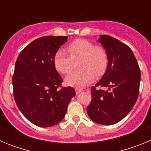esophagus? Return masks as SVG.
I'll list each match as a JSON object with an SVG mask.
<instances>
[{"label": "esophagus", "mask_w": 151, "mask_h": 151, "mask_svg": "<svg viewBox=\"0 0 151 151\" xmlns=\"http://www.w3.org/2000/svg\"><path fill=\"white\" fill-rule=\"evenodd\" d=\"M75 90H76V93L77 94H79L80 92H81V91H82V89H81V88H76L75 89Z\"/></svg>", "instance_id": "esophagus-1"}]
</instances>
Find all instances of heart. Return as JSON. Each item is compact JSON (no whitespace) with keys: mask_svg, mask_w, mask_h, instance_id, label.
Listing matches in <instances>:
<instances>
[{"mask_svg":"<svg viewBox=\"0 0 151 151\" xmlns=\"http://www.w3.org/2000/svg\"><path fill=\"white\" fill-rule=\"evenodd\" d=\"M69 54L63 49H59L54 55V66L63 74H68L73 69V60L81 58L80 70L69 75L65 83L75 87H84L94 81L95 75L100 76L106 71L108 66V55L106 50L95 46L88 40H75L68 46Z\"/></svg>","mask_w":151,"mask_h":151,"instance_id":"obj_1","label":"heart"}]
</instances>
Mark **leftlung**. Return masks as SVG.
<instances>
[{"label": "left lung", "instance_id": "1", "mask_svg": "<svg viewBox=\"0 0 151 151\" xmlns=\"http://www.w3.org/2000/svg\"><path fill=\"white\" fill-rule=\"evenodd\" d=\"M98 41L106 50L109 62L101 79L91 87L92 100L87 113L96 123L109 125L122 120L135 104L141 71L129 46L106 35L100 36Z\"/></svg>", "mask_w": 151, "mask_h": 151}]
</instances>
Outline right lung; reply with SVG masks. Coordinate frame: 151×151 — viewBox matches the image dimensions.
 I'll return each mask as SVG.
<instances>
[{
	"label": "right lung",
	"instance_id": "right-lung-1",
	"mask_svg": "<svg viewBox=\"0 0 151 151\" xmlns=\"http://www.w3.org/2000/svg\"><path fill=\"white\" fill-rule=\"evenodd\" d=\"M67 36H44L21 51L12 78L13 97L23 116L34 125L50 127L66 115L76 95L72 87L60 89L63 79L56 70L54 55Z\"/></svg>",
	"mask_w": 151,
	"mask_h": 151
}]
</instances>
